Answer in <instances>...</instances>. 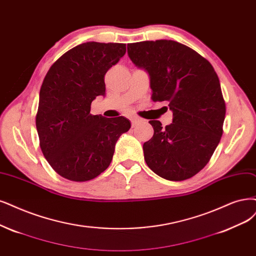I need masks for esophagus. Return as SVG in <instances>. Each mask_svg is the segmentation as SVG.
<instances>
[{
    "label": "esophagus",
    "mask_w": 256,
    "mask_h": 256,
    "mask_svg": "<svg viewBox=\"0 0 256 256\" xmlns=\"http://www.w3.org/2000/svg\"><path fill=\"white\" fill-rule=\"evenodd\" d=\"M140 121H141V120H140L139 118H137V117H133V118L130 119V122H132V126L135 128V126L138 124V123H139Z\"/></svg>",
    "instance_id": "34e87169"
}]
</instances>
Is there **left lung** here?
Masks as SVG:
<instances>
[{
	"mask_svg": "<svg viewBox=\"0 0 256 256\" xmlns=\"http://www.w3.org/2000/svg\"><path fill=\"white\" fill-rule=\"evenodd\" d=\"M137 68L150 76L152 100L168 101L173 123L150 120L154 135L144 144L148 166L166 180L182 182L206 166L218 146L226 116L218 76L200 54L172 40L128 45Z\"/></svg>",
	"mask_w": 256,
	"mask_h": 256,
	"instance_id": "obj_1",
	"label": "left lung"
}]
</instances>
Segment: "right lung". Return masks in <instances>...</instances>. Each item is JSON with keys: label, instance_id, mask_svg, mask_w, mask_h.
Instances as JSON below:
<instances>
[{"label": "right lung", "instance_id": "right-lung-1", "mask_svg": "<svg viewBox=\"0 0 256 256\" xmlns=\"http://www.w3.org/2000/svg\"><path fill=\"white\" fill-rule=\"evenodd\" d=\"M126 52L122 43H82L61 56L43 80L36 116L40 148L68 180H92L106 171L118 138L130 128L123 116L90 114L92 100L106 94L104 76Z\"/></svg>", "mask_w": 256, "mask_h": 256}]
</instances>
